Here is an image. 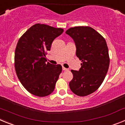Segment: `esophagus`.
Masks as SVG:
<instances>
[{
  "mask_svg": "<svg viewBox=\"0 0 125 125\" xmlns=\"http://www.w3.org/2000/svg\"><path fill=\"white\" fill-rule=\"evenodd\" d=\"M62 70H63V71H68L69 69H67V68H65L64 67H62Z\"/></svg>",
  "mask_w": 125,
  "mask_h": 125,
  "instance_id": "1",
  "label": "esophagus"
}]
</instances>
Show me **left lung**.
<instances>
[{"mask_svg":"<svg viewBox=\"0 0 125 125\" xmlns=\"http://www.w3.org/2000/svg\"><path fill=\"white\" fill-rule=\"evenodd\" d=\"M66 33L73 39L76 56L81 61L79 71L71 70L69 83L73 93L85 96L96 91L105 78L110 66V56L105 39L89 26L71 27Z\"/></svg>","mask_w":125,"mask_h":125,"instance_id":"left-lung-1","label":"left lung"}]
</instances>
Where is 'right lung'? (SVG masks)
Wrapping results in <instances>:
<instances>
[{
	"label": "right lung",
	"mask_w": 125,
	"mask_h": 125,
	"mask_svg": "<svg viewBox=\"0 0 125 125\" xmlns=\"http://www.w3.org/2000/svg\"><path fill=\"white\" fill-rule=\"evenodd\" d=\"M63 29L36 24L19 39L15 51V72L23 86L30 93L44 97L53 92L59 74L60 64L46 62V52Z\"/></svg>",
	"instance_id": "1"
}]
</instances>
